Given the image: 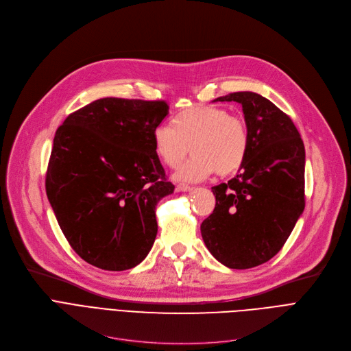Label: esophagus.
<instances>
[{
	"mask_svg": "<svg viewBox=\"0 0 351 351\" xmlns=\"http://www.w3.org/2000/svg\"><path fill=\"white\" fill-rule=\"evenodd\" d=\"M193 188L192 186H189V185H186V183H179V185L176 186V191H179V192H191Z\"/></svg>",
	"mask_w": 351,
	"mask_h": 351,
	"instance_id": "1",
	"label": "esophagus"
}]
</instances>
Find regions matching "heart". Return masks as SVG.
Wrapping results in <instances>:
<instances>
[{
	"label": "heart",
	"instance_id": "1",
	"mask_svg": "<svg viewBox=\"0 0 351 351\" xmlns=\"http://www.w3.org/2000/svg\"><path fill=\"white\" fill-rule=\"evenodd\" d=\"M156 156L169 168L178 169L176 180L196 182L215 172L219 176L236 173L249 154V129L241 117L213 105H197L183 109L173 118V126L160 123L152 132Z\"/></svg>",
	"mask_w": 351,
	"mask_h": 351
}]
</instances>
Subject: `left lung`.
Listing matches in <instances>:
<instances>
[{"mask_svg": "<svg viewBox=\"0 0 351 351\" xmlns=\"http://www.w3.org/2000/svg\"><path fill=\"white\" fill-rule=\"evenodd\" d=\"M216 101L242 105L250 145L241 172L212 188L216 205L200 232L216 261L250 269L279 253L304 210V145L293 121L256 92Z\"/></svg>", "mask_w": 351, "mask_h": 351, "instance_id": "8db88e82", "label": "left lung"}]
</instances>
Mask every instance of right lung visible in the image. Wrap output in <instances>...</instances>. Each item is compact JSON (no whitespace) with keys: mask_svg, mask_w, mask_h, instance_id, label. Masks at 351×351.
I'll return each mask as SVG.
<instances>
[{"mask_svg":"<svg viewBox=\"0 0 351 351\" xmlns=\"http://www.w3.org/2000/svg\"><path fill=\"white\" fill-rule=\"evenodd\" d=\"M168 114L165 101L102 98L68 115L55 132L47 196L86 263L128 270L152 249L156 205L175 189L152 142Z\"/></svg>","mask_w":351,"mask_h":351,"instance_id":"1","label":"right lung"}]
</instances>
